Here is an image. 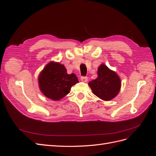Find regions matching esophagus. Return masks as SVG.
I'll return each mask as SVG.
<instances>
[{
	"instance_id": "34e87169",
	"label": "esophagus",
	"mask_w": 156,
	"mask_h": 156,
	"mask_svg": "<svg viewBox=\"0 0 156 156\" xmlns=\"http://www.w3.org/2000/svg\"><path fill=\"white\" fill-rule=\"evenodd\" d=\"M81 80L83 82L86 83L88 81V77H81Z\"/></svg>"
}]
</instances>
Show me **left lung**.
Instances as JSON below:
<instances>
[{
	"label": "left lung",
	"mask_w": 156,
	"mask_h": 156,
	"mask_svg": "<svg viewBox=\"0 0 156 156\" xmlns=\"http://www.w3.org/2000/svg\"><path fill=\"white\" fill-rule=\"evenodd\" d=\"M88 85L96 96L104 101H109L120 92L121 81L114 71L102 64L98 68L97 79L90 81Z\"/></svg>",
	"instance_id": "8db88e82"
}]
</instances>
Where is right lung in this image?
Segmentation results:
<instances>
[{
	"label": "right lung",
	"mask_w": 156,
	"mask_h": 156,
	"mask_svg": "<svg viewBox=\"0 0 156 156\" xmlns=\"http://www.w3.org/2000/svg\"><path fill=\"white\" fill-rule=\"evenodd\" d=\"M79 82L74 73L68 74L63 64L50 62L38 77L39 87L44 95L58 101L69 93L71 87Z\"/></svg>",
	"instance_id": "obj_1"
}]
</instances>
